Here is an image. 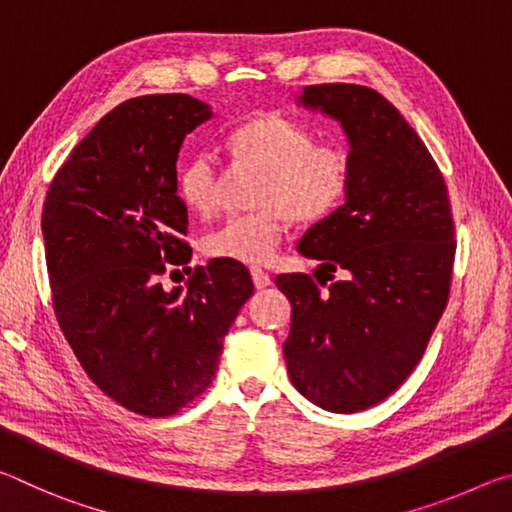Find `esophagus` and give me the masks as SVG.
<instances>
[{
    "instance_id": "esophagus-1",
    "label": "esophagus",
    "mask_w": 512,
    "mask_h": 512,
    "mask_svg": "<svg viewBox=\"0 0 512 512\" xmlns=\"http://www.w3.org/2000/svg\"><path fill=\"white\" fill-rule=\"evenodd\" d=\"M250 275H253V284H255L257 289L271 287V275H268L266 271H262V268H250Z\"/></svg>"
}]
</instances>
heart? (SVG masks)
Wrapping results in <instances>:
<instances>
[{"instance_id":"1","label":"heart","mask_w":512,"mask_h":512,"mask_svg":"<svg viewBox=\"0 0 512 512\" xmlns=\"http://www.w3.org/2000/svg\"><path fill=\"white\" fill-rule=\"evenodd\" d=\"M239 160L262 171L253 212L232 214L205 237V253L244 264H266L282 241L284 223H316L339 210L352 185L350 155L339 146L316 144L305 126L264 115L230 133ZM178 196L196 214L216 205V158L201 151L178 169Z\"/></svg>"}]
</instances>
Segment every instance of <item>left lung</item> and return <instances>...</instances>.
Listing matches in <instances>:
<instances>
[{"mask_svg": "<svg viewBox=\"0 0 512 512\" xmlns=\"http://www.w3.org/2000/svg\"><path fill=\"white\" fill-rule=\"evenodd\" d=\"M296 103L339 121L352 162L345 203L311 225L298 250L348 277L327 291L302 273L275 277L291 300L284 359L311 402L357 413L402 386L443 316L456 253L452 207L427 146L377 90L309 85Z\"/></svg>", "mask_w": 512, "mask_h": 512, "instance_id": "obj_1", "label": "left lung"}]
</instances>
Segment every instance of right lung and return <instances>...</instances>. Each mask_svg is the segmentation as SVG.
Returning <instances> with one entry per match:
<instances>
[{
    "mask_svg": "<svg viewBox=\"0 0 512 512\" xmlns=\"http://www.w3.org/2000/svg\"><path fill=\"white\" fill-rule=\"evenodd\" d=\"M212 117L189 94L124 101L58 169L42 210L67 343L103 393L149 418L176 413L210 386L223 336L255 291L232 259L194 268L185 287L158 282L167 264L192 259L176 162L185 137Z\"/></svg>",
    "mask_w": 512,
    "mask_h": 512,
    "instance_id": "obj_1",
    "label": "right lung"
}]
</instances>
